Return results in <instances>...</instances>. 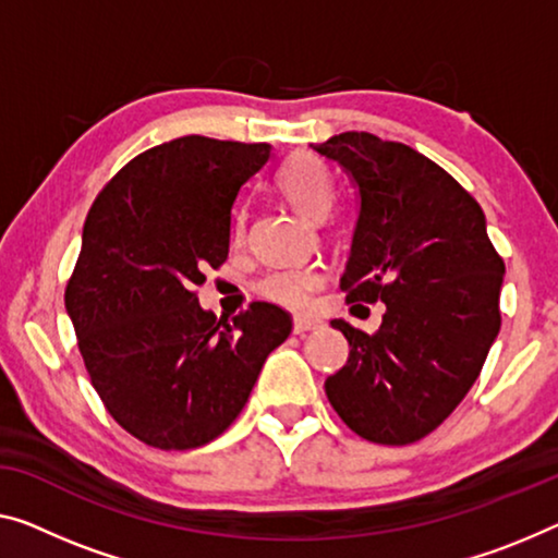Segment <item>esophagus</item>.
I'll list each match as a JSON object with an SVG mask.
<instances>
[{
    "instance_id": "obj_1",
    "label": "esophagus",
    "mask_w": 558,
    "mask_h": 558,
    "mask_svg": "<svg viewBox=\"0 0 558 558\" xmlns=\"http://www.w3.org/2000/svg\"><path fill=\"white\" fill-rule=\"evenodd\" d=\"M320 326H323V320H320V318H311V315H295V320H293V332H298V336H301V332L315 330V328H320Z\"/></svg>"
}]
</instances>
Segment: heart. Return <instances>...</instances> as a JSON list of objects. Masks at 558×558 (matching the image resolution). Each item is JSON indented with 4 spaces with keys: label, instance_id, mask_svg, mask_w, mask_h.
<instances>
[{
    "label": "heart",
    "instance_id": "1",
    "mask_svg": "<svg viewBox=\"0 0 558 558\" xmlns=\"http://www.w3.org/2000/svg\"><path fill=\"white\" fill-rule=\"evenodd\" d=\"M278 190L298 213L307 218H323L330 210L336 185L326 162L311 153L290 155L278 172ZM243 215L235 218V235H243ZM320 270L315 265H290L268 272L260 280V293L268 301L286 307H305L311 293L320 286Z\"/></svg>",
    "mask_w": 558,
    "mask_h": 558
}]
</instances>
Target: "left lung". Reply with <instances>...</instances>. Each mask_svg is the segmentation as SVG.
Segmentation results:
<instances>
[{"label":"left lung","instance_id":"left-lung-1","mask_svg":"<svg viewBox=\"0 0 558 558\" xmlns=\"http://www.w3.org/2000/svg\"><path fill=\"white\" fill-rule=\"evenodd\" d=\"M315 153L338 162L359 195L348 303H386L378 332L345 320L351 355L326 380L345 426L384 446L438 428L476 384L501 328L504 260L481 205L444 168L371 132H340Z\"/></svg>","mask_w":558,"mask_h":558}]
</instances>
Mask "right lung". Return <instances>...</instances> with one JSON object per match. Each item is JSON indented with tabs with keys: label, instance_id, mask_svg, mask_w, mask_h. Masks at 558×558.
Masks as SVG:
<instances>
[{
	"label": "right lung",
	"instance_id": "right-lung-1",
	"mask_svg": "<svg viewBox=\"0 0 558 558\" xmlns=\"http://www.w3.org/2000/svg\"><path fill=\"white\" fill-rule=\"evenodd\" d=\"M270 149L170 140L124 165L89 207L64 307L105 409L147 446L218 438L293 328L272 303L230 326L195 295L205 270L226 263L232 207Z\"/></svg>",
	"mask_w": 558,
	"mask_h": 558
}]
</instances>
